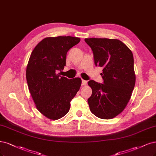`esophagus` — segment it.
I'll use <instances>...</instances> for the list:
<instances>
[{"label": "esophagus", "mask_w": 156, "mask_h": 156, "mask_svg": "<svg viewBox=\"0 0 156 156\" xmlns=\"http://www.w3.org/2000/svg\"><path fill=\"white\" fill-rule=\"evenodd\" d=\"M87 80L82 79V85L84 86V85H87Z\"/></svg>", "instance_id": "1"}]
</instances>
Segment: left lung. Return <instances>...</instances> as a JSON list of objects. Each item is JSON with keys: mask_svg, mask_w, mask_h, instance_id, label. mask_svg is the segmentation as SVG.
Listing matches in <instances>:
<instances>
[{"mask_svg": "<svg viewBox=\"0 0 156 156\" xmlns=\"http://www.w3.org/2000/svg\"><path fill=\"white\" fill-rule=\"evenodd\" d=\"M84 41L93 51L95 65L103 68V83L88 82L92 90L88 99L90 111L101 119H112L125 108L135 86L132 52L117 39L90 38Z\"/></svg>", "mask_w": 156, "mask_h": 156, "instance_id": "1", "label": "left lung"}]
</instances>
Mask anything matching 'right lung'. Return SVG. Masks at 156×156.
<instances>
[{
	"label": "right lung",
	"mask_w": 156,
	"mask_h": 156,
	"mask_svg": "<svg viewBox=\"0 0 156 156\" xmlns=\"http://www.w3.org/2000/svg\"><path fill=\"white\" fill-rule=\"evenodd\" d=\"M78 37H46L31 52L26 80L37 108L46 117L57 120L65 115L70 102L81 85V79H69L57 74L66 66V53L80 42Z\"/></svg>",
	"instance_id": "1"
}]
</instances>
